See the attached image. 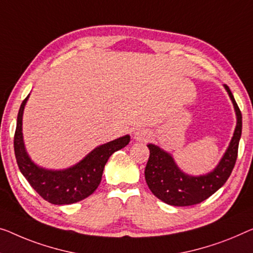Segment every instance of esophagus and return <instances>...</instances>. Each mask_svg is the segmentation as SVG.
<instances>
[{"mask_svg": "<svg viewBox=\"0 0 253 253\" xmlns=\"http://www.w3.org/2000/svg\"><path fill=\"white\" fill-rule=\"evenodd\" d=\"M150 137L149 130L146 129H136L134 131V138L136 141H146Z\"/></svg>", "mask_w": 253, "mask_h": 253, "instance_id": "esophagus-1", "label": "esophagus"}]
</instances>
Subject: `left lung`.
<instances>
[{
  "mask_svg": "<svg viewBox=\"0 0 253 253\" xmlns=\"http://www.w3.org/2000/svg\"><path fill=\"white\" fill-rule=\"evenodd\" d=\"M234 105L236 127L227 150L217 167L209 174L190 176L183 172L168 152L149 144L150 157L145 167V180L151 192L170 206L186 207L205 201L224 185L234 168L242 133V114L227 85H224Z\"/></svg>",
  "mask_w": 253,
  "mask_h": 253,
  "instance_id": "8db88e82",
  "label": "left lung"
}]
</instances>
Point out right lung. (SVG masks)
<instances>
[{
    "instance_id": "add662e5",
    "label": "right lung",
    "mask_w": 253,
    "mask_h": 253,
    "mask_svg": "<svg viewBox=\"0 0 253 253\" xmlns=\"http://www.w3.org/2000/svg\"><path fill=\"white\" fill-rule=\"evenodd\" d=\"M29 96V95H28ZM28 96L22 101L18 112L13 146L18 167L34 190L53 205H71L89 197L102 178L104 166L116 151L125 148L130 136L119 137L89 152L84 159L63 170H48L35 165L25 149L22 137V115Z\"/></svg>"
}]
</instances>
